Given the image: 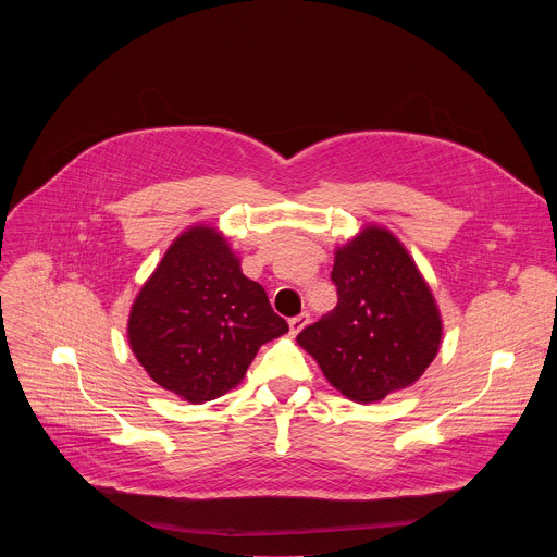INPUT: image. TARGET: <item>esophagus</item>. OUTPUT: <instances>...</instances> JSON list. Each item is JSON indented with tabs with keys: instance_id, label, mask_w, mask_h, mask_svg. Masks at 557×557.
I'll return each instance as SVG.
<instances>
[{
	"instance_id": "34e87169",
	"label": "esophagus",
	"mask_w": 557,
	"mask_h": 557,
	"mask_svg": "<svg viewBox=\"0 0 557 557\" xmlns=\"http://www.w3.org/2000/svg\"><path fill=\"white\" fill-rule=\"evenodd\" d=\"M308 312H301V314H297V317H290L288 320V329H290V335H297V333H301L304 329H306V324H308Z\"/></svg>"
}]
</instances>
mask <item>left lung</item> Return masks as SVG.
<instances>
[{"label":"left lung","mask_w":557,"mask_h":557,"mask_svg":"<svg viewBox=\"0 0 557 557\" xmlns=\"http://www.w3.org/2000/svg\"><path fill=\"white\" fill-rule=\"evenodd\" d=\"M339 301L297 344L350 401L374 404L410 387L434 361L443 320L430 284L392 231L363 226L335 249Z\"/></svg>","instance_id":"left-lung-1"}]
</instances>
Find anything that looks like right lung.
<instances>
[{
  "instance_id": "right-lung-1",
  "label": "right lung",
  "mask_w": 557,
  "mask_h": 557,
  "mask_svg": "<svg viewBox=\"0 0 557 557\" xmlns=\"http://www.w3.org/2000/svg\"><path fill=\"white\" fill-rule=\"evenodd\" d=\"M288 333L218 226L183 231L140 286L127 342L161 387L205 404L240 383L260 346Z\"/></svg>"
}]
</instances>
